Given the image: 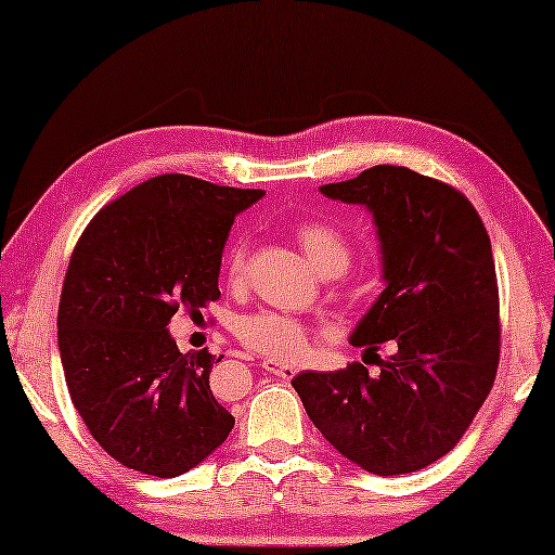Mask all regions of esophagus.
<instances>
[{"label": "esophagus", "instance_id": "1", "mask_svg": "<svg viewBox=\"0 0 555 555\" xmlns=\"http://www.w3.org/2000/svg\"><path fill=\"white\" fill-rule=\"evenodd\" d=\"M262 369L268 371V374L278 376V378H293L295 374H298V369H295L293 363H280L275 359H264L262 361Z\"/></svg>", "mask_w": 555, "mask_h": 555}]
</instances>
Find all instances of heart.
Masks as SVG:
<instances>
[{
	"label": "heart",
	"mask_w": 555,
	"mask_h": 555,
	"mask_svg": "<svg viewBox=\"0 0 555 555\" xmlns=\"http://www.w3.org/2000/svg\"><path fill=\"white\" fill-rule=\"evenodd\" d=\"M298 245L310 264L318 270V275H340L351 262V242L336 227L325 222H306L295 232ZM247 245L245 240H237L227 253V278L232 283L245 275ZM234 333L249 351L268 356L275 361H298L308 353L310 348V328L295 318L270 313L245 315L234 325Z\"/></svg>",
	"instance_id": "1"
}]
</instances>
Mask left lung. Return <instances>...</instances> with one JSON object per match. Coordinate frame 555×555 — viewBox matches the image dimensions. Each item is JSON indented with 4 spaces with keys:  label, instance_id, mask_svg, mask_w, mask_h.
Segmentation results:
<instances>
[{
    "label": "left lung",
    "instance_id": "obj_1",
    "mask_svg": "<svg viewBox=\"0 0 555 555\" xmlns=\"http://www.w3.org/2000/svg\"><path fill=\"white\" fill-rule=\"evenodd\" d=\"M321 194L374 217L384 291L353 346L397 353L302 371L293 389L310 422L353 465L406 475L444 457L488 399L500 359L498 278L488 230L465 194L406 166H374Z\"/></svg>",
    "mask_w": 555,
    "mask_h": 555
}]
</instances>
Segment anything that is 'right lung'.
Masks as SVG:
<instances>
[{"mask_svg":"<svg viewBox=\"0 0 555 555\" xmlns=\"http://www.w3.org/2000/svg\"><path fill=\"white\" fill-rule=\"evenodd\" d=\"M262 196L164 173L98 211L75 245L60 361L75 409L120 465L177 477L230 437L234 416L209 389L215 356L181 353L166 325L179 308L219 298L234 217Z\"/></svg>","mask_w":555,"mask_h":555,"instance_id":"add662e5","label":"right lung"}]
</instances>
